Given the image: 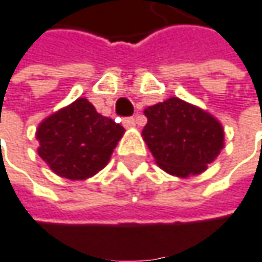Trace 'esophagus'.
Masks as SVG:
<instances>
[{"mask_svg": "<svg viewBox=\"0 0 262 262\" xmlns=\"http://www.w3.org/2000/svg\"><path fill=\"white\" fill-rule=\"evenodd\" d=\"M134 125H136L134 117H126V119H123V126H125V128H133Z\"/></svg>", "mask_w": 262, "mask_h": 262, "instance_id": "34e87169", "label": "esophagus"}]
</instances>
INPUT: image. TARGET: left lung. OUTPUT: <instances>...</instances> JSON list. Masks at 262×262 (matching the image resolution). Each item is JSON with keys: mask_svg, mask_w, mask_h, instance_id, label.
<instances>
[{"mask_svg": "<svg viewBox=\"0 0 262 262\" xmlns=\"http://www.w3.org/2000/svg\"><path fill=\"white\" fill-rule=\"evenodd\" d=\"M142 136L156 163L178 178L201 174L224 148V128L207 111L178 97L148 106Z\"/></svg>", "mask_w": 262, "mask_h": 262, "instance_id": "left-lung-1", "label": "left lung"}]
</instances>
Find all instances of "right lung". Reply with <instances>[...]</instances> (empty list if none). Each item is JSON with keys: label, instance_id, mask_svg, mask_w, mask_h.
<instances>
[{"label": "right lung", "instance_id": "right-lung-1", "mask_svg": "<svg viewBox=\"0 0 262 262\" xmlns=\"http://www.w3.org/2000/svg\"><path fill=\"white\" fill-rule=\"evenodd\" d=\"M123 133L86 99H77L38 125V154L55 174L83 181L106 167Z\"/></svg>", "mask_w": 262, "mask_h": 262}]
</instances>
